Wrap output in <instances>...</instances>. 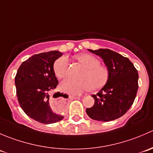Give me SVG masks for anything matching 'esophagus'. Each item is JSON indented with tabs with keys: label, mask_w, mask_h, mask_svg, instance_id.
<instances>
[{
	"label": "esophagus",
	"mask_w": 153,
	"mask_h": 153,
	"mask_svg": "<svg viewBox=\"0 0 153 153\" xmlns=\"http://www.w3.org/2000/svg\"><path fill=\"white\" fill-rule=\"evenodd\" d=\"M69 98H79V97H75V96H69ZM58 104H60V103H61V101H58Z\"/></svg>",
	"instance_id": "esophagus-1"
}]
</instances>
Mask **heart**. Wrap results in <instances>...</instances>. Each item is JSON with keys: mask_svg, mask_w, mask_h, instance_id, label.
Masks as SVG:
<instances>
[{"mask_svg": "<svg viewBox=\"0 0 153 153\" xmlns=\"http://www.w3.org/2000/svg\"><path fill=\"white\" fill-rule=\"evenodd\" d=\"M76 59L86 68L80 77L81 81L67 79L60 85V89L66 93L79 95L85 91L96 92L104 87L109 79V70L100 64V61L93 55L88 53H80L75 56ZM69 59L62 56L55 61L53 71L55 76L64 78L67 75Z\"/></svg>", "mask_w": 153, "mask_h": 153, "instance_id": "heart-1", "label": "heart"}]
</instances>
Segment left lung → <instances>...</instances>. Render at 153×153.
<instances>
[{
    "instance_id": "8db88e82",
    "label": "left lung",
    "mask_w": 153,
    "mask_h": 153,
    "mask_svg": "<svg viewBox=\"0 0 153 153\" xmlns=\"http://www.w3.org/2000/svg\"><path fill=\"white\" fill-rule=\"evenodd\" d=\"M88 50L102 58L109 76L106 85L92 95L95 104L86 109V114L95 121H113L124 115L133 104L138 88V71L118 52L109 49Z\"/></svg>"
}]
</instances>
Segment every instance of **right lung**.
<instances>
[{
  "instance_id": "right-lung-1",
  "label": "right lung",
  "mask_w": 153,
  "mask_h": 153,
  "mask_svg": "<svg viewBox=\"0 0 153 153\" xmlns=\"http://www.w3.org/2000/svg\"><path fill=\"white\" fill-rule=\"evenodd\" d=\"M62 55L59 51L32 55L21 64L15 76L20 106L29 117L42 124H53L64 118L52 110L49 103V93L58 84L54 63Z\"/></svg>"
}]
</instances>
